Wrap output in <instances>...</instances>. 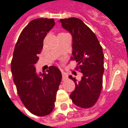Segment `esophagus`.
Returning <instances> with one entry per match:
<instances>
[{
  "label": "esophagus",
  "instance_id": "1",
  "mask_svg": "<svg viewBox=\"0 0 128 128\" xmlns=\"http://www.w3.org/2000/svg\"><path fill=\"white\" fill-rule=\"evenodd\" d=\"M62 80H65L68 78V75H67L66 72H64V71H62Z\"/></svg>",
  "mask_w": 128,
  "mask_h": 128
}]
</instances>
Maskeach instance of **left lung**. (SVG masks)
<instances>
[{
    "label": "left lung",
    "instance_id": "1",
    "mask_svg": "<svg viewBox=\"0 0 128 128\" xmlns=\"http://www.w3.org/2000/svg\"><path fill=\"white\" fill-rule=\"evenodd\" d=\"M59 22L72 36L71 59L76 60L78 68L83 74L80 81L68 76L75 84L70 97L76 106L88 108L94 105L102 91L104 72L103 49L95 34L82 20L65 18Z\"/></svg>",
    "mask_w": 128,
    "mask_h": 128
}]
</instances>
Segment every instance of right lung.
Instances as JSON below:
<instances>
[{
  "mask_svg": "<svg viewBox=\"0 0 128 128\" xmlns=\"http://www.w3.org/2000/svg\"><path fill=\"white\" fill-rule=\"evenodd\" d=\"M54 26L53 18L31 21L18 38L11 63L14 82L20 100L30 112L40 116L53 111L62 80L61 72L55 66H49L43 73H38L35 66L44 39Z\"/></svg>",
  "mask_w": 128,
  "mask_h": 128,
  "instance_id": "obj_1",
  "label": "right lung"
}]
</instances>
